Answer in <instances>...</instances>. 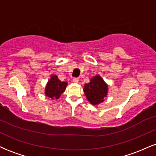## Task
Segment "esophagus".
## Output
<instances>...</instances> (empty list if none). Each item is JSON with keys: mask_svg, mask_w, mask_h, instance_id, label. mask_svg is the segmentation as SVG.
I'll return each mask as SVG.
<instances>
[{"mask_svg": "<svg viewBox=\"0 0 156 156\" xmlns=\"http://www.w3.org/2000/svg\"><path fill=\"white\" fill-rule=\"evenodd\" d=\"M73 81L74 82V83H78V82L79 81V80H78V78H73Z\"/></svg>", "mask_w": 156, "mask_h": 156, "instance_id": "esophagus-1", "label": "esophagus"}]
</instances>
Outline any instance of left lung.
Returning <instances> with one entry per match:
<instances>
[{"label": "left lung", "instance_id": "1", "mask_svg": "<svg viewBox=\"0 0 156 156\" xmlns=\"http://www.w3.org/2000/svg\"><path fill=\"white\" fill-rule=\"evenodd\" d=\"M83 92L92 105H98L104 101L108 93V85L100 76L93 77L90 82L84 85Z\"/></svg>", "mask_w": 156, "mask_h": 156}]
</instances>
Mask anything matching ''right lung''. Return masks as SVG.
<instances>
[{
	"label": "right lung",
	"mask_w": 156,
	"mask_h": 156,
	"mask_svg": "<svg viewBox=\"0 0 156 156\" xmlns=\"http://www.w3.org/2000/svg\"><path fill=\"white\" fill-rule=\"evenodd\" d=\"M67 86V82H62L55 75L51 76L48 80L45 88V94L52 99H58L61 94L65 91Z\"/></svg>",
	"instance_id": "1"
}]
</instances>
